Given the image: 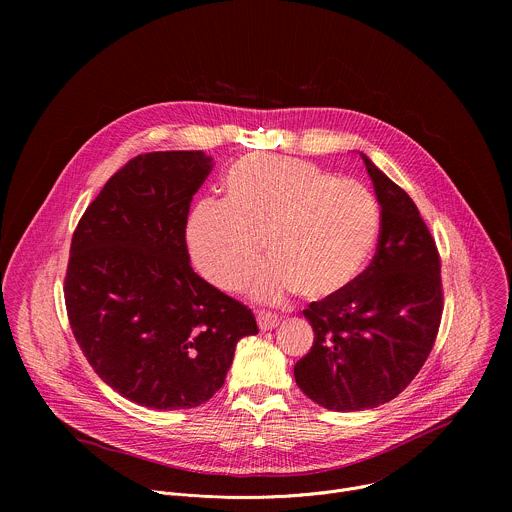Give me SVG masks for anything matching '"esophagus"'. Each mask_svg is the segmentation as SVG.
Listing matches in <instances>:
<instances>
[{"instance_id": "obj_1", "label": "esophagus", "mask_w": 512, "mask_h": 512, "mask_svg": "<svg viewBox=\"0 0 512 512\" xmlns=\"http://www.w3.org/2000/svg\"><path fill=\"white\" fill-rule=\"evenodd\" d=\"M257 324H259V330L265 332V330L275 328V326L279 324V318L273 316V314H269V312H259V314H257Z\"/></svg>"}]
</instances>
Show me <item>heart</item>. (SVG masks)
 <instances>
[{"mask_svg":"<svg viewBox=\"0 0 512 512\" xmlns=\"http://www.w3.org/2000/svg\"><path fill=\"white\" fill-rule=\"evenodd\" d=\"M227 200H202L188 223L196 269L218 289H237L265 253L251 283L257 300L289 294L326 300L369 265L381 210L369 188L304 162L249 154L225 176Z\"/></svg>","mask_w":512,"mask_h":512,"instance_id":"1","label":"heart"}]
</instances>
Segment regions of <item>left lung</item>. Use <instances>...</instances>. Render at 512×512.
<instances>
[{
  "mask_svg": "<svg viewBox=\"0 0 512 512\" xmlns=\"http://www.w3.org/2000/svg\"><path fill=\"white\" fill-rule=\"evenodd\" d=\"M362 162L381 204L377 253L344 291L304 310L314 344L294 367L298 387L330 411L395 399L421 371L444 312L440 253L415 202Z\"/></svg>",
  "mask_w": 512,
  "mask_h": 512,
  "instance_id": "8db88e82",
  "label": "left lung"
}]
</instances>
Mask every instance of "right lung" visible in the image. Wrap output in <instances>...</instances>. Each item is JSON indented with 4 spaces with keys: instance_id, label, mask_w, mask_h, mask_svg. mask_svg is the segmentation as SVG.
<instances>
[{
    "instance_id": "right-lung-1",
    "label": "right lung",
    "mask_w": 512,
    "mask_h": 512,
    "mask_svg": "<svg viewBox=\"0 0 512 512\" xmlns=\"http://www.w3.org/2000/svg\"><path fill=\"white\" fill-rule=\"evenodd\" d=\"M212 170L204 152H152L103 186L72 235L68 322L93 371L121 397L190 409L225 385L253 312L194 273L192 196Z\"/></svg>"
}]
</instances>
